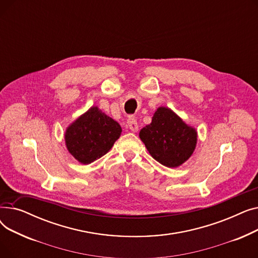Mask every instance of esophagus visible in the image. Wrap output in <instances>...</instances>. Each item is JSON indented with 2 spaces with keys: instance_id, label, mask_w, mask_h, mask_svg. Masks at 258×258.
<instances>
[{
  "instance_id": "obj_1",
  "label": "esophagus",
  "mask_w": 258,
  "mask_h": 258,
  "mask_svg": "<svg viewBox=\"0 0 258 258\" xmlns=\"http://www.w3.org/2000/svg\"><path fill=\"white\" fill-rule=\"evenodd\" d=\"M127 126L128 128L132 131V132H137L139 126H138V123H137V120L136 118H135L134 116H130L128 119H127Z\"/></svg>"
}]
</instances>
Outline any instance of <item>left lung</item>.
<instances>
[{"mask_svg": "<svg viewBox=\"0 0 258 258\" xmlns=\"http://www.w3.org/2000/svg\"><path fill=\"white\" fill-rule=\"evenodd\" d=\"M140 139L151 156L162 165L178 167L190 157L197 144V132L167 107H159L152 123L140 131Z\"/></svg>", "mask_w": 258, "mask_h": 258, "instance_id": "left-lung-1", "label": "left lung"}]
</instances>
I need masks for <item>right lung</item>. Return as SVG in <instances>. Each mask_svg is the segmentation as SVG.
<instances>
[{"label": "right lung", "mask_w": 258, "mask_h": 258, "mask_svg": "<svg viewBox=\"0 0 258 258\" xmlns=\"http://www.w3.org/2000/svg\"><path fill=\"white\" fill-rule=\"evenodd\" d=\"M122 130L118 122L93 106L68 127V151L83 164H90L111 150Z\"/></svg>", "instance_id": "right-lung-1"}]
</instances>
